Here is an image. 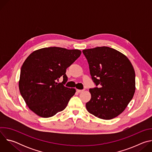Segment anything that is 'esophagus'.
Instances as JSON below:
<instances>
[{
    "label": "esophagus",
    "instance_id": "obj_1",
    "mask_svg": "<svg viewBox=\"0 0 152 152\" xmlns=\"http://www.w3.org/2000/svg\"><path fill=\"white\" fill-rule=\"evenodd\" d=\"M83 91H84V90H78V89H76V91L77 93H81V92H82Z\"/></svg>",
    "mask_w": 152,
    "mask_h": 152
}]
</instances>
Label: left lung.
Returning a JSON list of instances; mask_svg holds the SVG:
<instances>
[{"label":"left lung","mask_w":152,"mask_h":152,"mask_svg":"<svg viewBox=\"0 0 152 152\" xmlns=\"http://www.w3.org/2000/svg\"><path fill=\"white\" fill-rule=\"evenodd\" d=\"M96 87L90 89L87 111L94 116L111 120L120 115L131 102L135 90L132 65L123 53L109 47L83 50Z\"/></svg>","instance_id":"left-lung-1"}]
</instances>
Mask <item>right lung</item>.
<instances>
[{
	"instance_id": "1",
	"label": "right lung",
	"mask_w": 152,
	"mask_h": 152,
	"mask_svg": "<svg viewBox=\"0 0 152 152\" xmlns=\"http://www.w3.org/2000/svg\"><path fill=\"white\" fill-rule=\"evenodd\" d=\"M81 51L58 47L33 52L21 66L20 94L29 109L44 118L55 115L66 107L76 90L66 87V69L80 56ZM63 77L62 83L57 81Z\"/></svg>"
}]
</instances>
